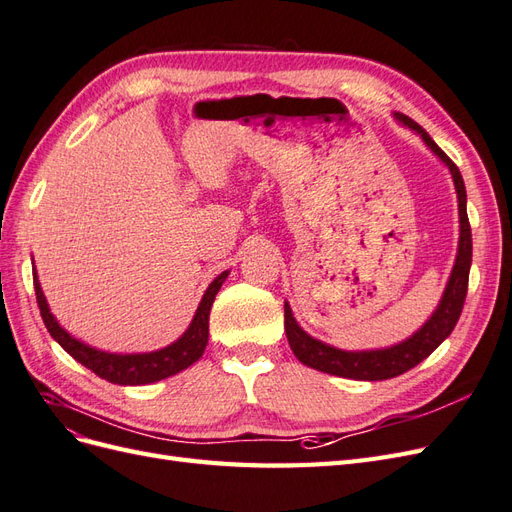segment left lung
Returning <instances> with one entry per match:
<instances>
[{"label": "left lung", "mask_w": 512, "mask_h": 512, "mask_svg": "<svg viewBox=\"0 0 512 512\" xmlns=\"http://www.w3.org/2000/svg\"><path fill=\"white\" fill-rule=\"evenodd\" d=\"M395 117L399 123H404V126H408L410 130L421 134L425 145L448 166V170H451L455 190H457V200H459V247H457L455 267L451 277H448V284L440 299V305L436 312L431 314V318L412 337H408L406 342L391 348H382V350L348 352V350H339L324 344L320 339L307 335L299 327L297 320L292 316L290 305L284 303V329H286L288 344L294 356H297L303 365L314 367L331 376L374 382V380L395 378L399 374H404V371L416 367L423 359H427V356L436 350L448 335H451L461 316L463 301H466V294H468V277H470V265H472V230H470V220L466 211V185H463L459 168L436 143H433V138L418 126L414 119H410L404 113H395Z\"/></svg>", "instance_id": "8db88e82"}]
</instances>
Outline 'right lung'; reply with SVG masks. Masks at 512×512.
<instances>
[{"label": "right lung", "mask_w": 512, "mask_h": 512, "mask_svg": "<svg viewBox=\"0 0 512 512\" xmlns=\"http://www.w3.org/2000/svg\"><path fill=\"white\" fill-rule=\"evenodd\" d=\"M228 277V271L220 273L215 280L209 284L207 292L203 294V301H200L194 320L175 344H170L156 352H143V354H111L91 348L79 339L72 337L68 331L59 327V322L51 314L49 303L44 299V292L40 288L38 275L34 269V290H36V301L40 307V316L49 329L51 337L55 342L64 348L72 359L85 365L87 369L94 371L96 376L113 382V384H151L164 380L168 376H175L179 371L188 369L192 363H196L205 352L207 339H209V312L215 301V294L222 288L224 280Z\"/></svg>", "instance_id": "right-lung-1"}]
</instances>
